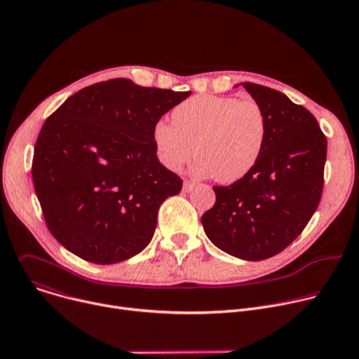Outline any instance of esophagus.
Here are the masks:
<instances>
[{"mask_svg":"<svg viewBox=\"0 0 359 359\" xmlns=\"http://www.w3.org/2000/svg\"><path fill=\"white\" fill-rule=\"evenodd\" d=\"M193 186H194L193 182L184 180V182H183V191H184V193H189V191L193 189Z\"/></svg>","mask_w":359,"mask_h":359,"instance_id":"esophagus-1","label":"esophagus"}]
</instances>
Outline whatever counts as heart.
<instances>
[{
	"mask_svg": "<svg viewBox=\"0 0 359 359\" xmlns=\"http://www.w3.org/2000/svg\"><path fill=\"white\" fill-rule=\"evenodd\" d=\"M267 137V119L255 100L234 96L197 95L172 111V125L153 126L159 161L179 170L194 153L193 170L234 183L257 165Z\"/></svg>",
	"mask_w": 359,
	"mask_h": 359,
	"instance_id": "obj_1",
	"label": "heart"
}]
</instances>
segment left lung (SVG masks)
Returning <instances> with one entry per match:
<instances>
[{
  "instance_id": "1",
  "label": "left lung",
  "mask_w": 359,
  "mask_h": 359,
  "mask_svg": "<svg viewBox=\"0 0 359 359\" xmlns=\"http://www.w3.org/2000/svg\"><path fill=\"white\" fill-rule=\"evenodd\" d=\"M238 85L264 111L266 143L250 173L227 187H213L216 203L201 216V224L222 251L260 262L290 245L316 213L327 137L314 115L287 95L251 82Z\"/></svg>"
}]
</instances>
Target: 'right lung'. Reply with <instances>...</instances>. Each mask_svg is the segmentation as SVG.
Segmentation results:
<instances>
[{
    "label": "right lung",
    "mask_w": 359,
    "mask_h": 359,
    "mask_svg": "<svg viewBox=\"0 0 359 359\" xmlns=\"http://www.w3.org/2000/svg\"><path fill=\"white\" fill-rule=\"evenodd\" d=\"M190 93L116 78L78 90L45 121L32 180L50 234L68 251L115 264L150 243L161 204L183 184L159 162L153 126Z\"/></svg>",
    "instance_id": "add662e5"
}]
</instances>
